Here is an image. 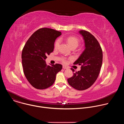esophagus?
I'll return each mask as SVG.
<instances>
[{
    "label": "esophagus",
    "instance_id": "obj_1",
    "mask_svg": "<svg viewBox=\"0 0 124 124\" xmlns=\"http://www.w3.org/2000/svg\"><path fill=\"white\" fill-rule=\"evenodd\" d=\"M63 69H68V67H67V66H63Z\"/></svg>",
    "mask_w": 124,
    "mask_h": 124
}]
</instances>
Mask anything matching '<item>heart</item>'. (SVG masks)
<instances>
[{
    "mask_svg": "<svg viewBox=\"0 0 124 124\" xmlns=\"http://www.w3.org/2000/svg\"><path fill=\"white\" fill-rule=\"evenodd\" d=\"M67 41L68 43L69 44V45L72 48L77 47L79 45V40L75 37H73V36L69 37L67 39ZM60 43V39H58L56 41L55 44H54L55 48L57 49L59 47ZM62 60V62L64 63H66L67 62L65 58H63Z\"/></svg>",
    "mask_w": 124,
    "mask_h": 124,
    "instance_id": "1",
    "label": "heart"
}]
</instances>
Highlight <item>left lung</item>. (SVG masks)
Wrapping results in <instances>:
<instances>
[{
  "label": "left lung",
  "instance_id": "left-lung-1",
  "mask_svg": "<svg viewBox=\"0 0 124 124\" xmlns=\"http://www.w3.org/2000/svg\"><path fill=\"white\" fill-rule=\"evenodd\" d=\"M85 43V48L74 65H81L79 71L74 73L68 79V83L78 90H84L90 87L97 80L102 62V51L95 37L90 32L80 30ZM73 72L74 69H70Z\"/></svg>",
  "mask_w": 124,
  "mask_h": 124
}]
</instances>
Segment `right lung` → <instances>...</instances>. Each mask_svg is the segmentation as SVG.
<instances>
[{
  "mask_svg": "<svg viewBox=\"0 0 124 124\" xmlns=\"http://www.w3.org/2000/svg\"><path fill=\"white\" fill-rule=\"evenodd\" d=\"M61 32L51 28H42L35 31L27 41L22 54L24 74L37 89H45L54 83L56 74L62 70L59 64L47 65L46 55L54 49L56 39Z\"/></svg>",
  "mask_w": 124,
  "mask_h": 124,
  "instance_id": "obj_1",
  "label": "right lung"
}]
</instances>
